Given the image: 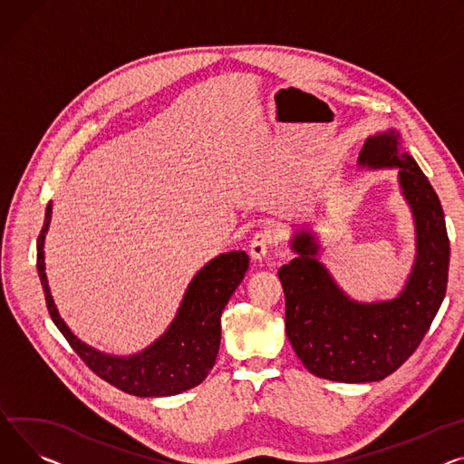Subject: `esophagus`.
Segmentation results:
<instances>
[{"instance_id":"1","label":"esophagus","mask_w":464,"mask_h":464,"mask_svg":"<svg viewBox=\"0 0 464 464\" xmlns=\"http://www.w3.org/2000/svg\"><path fill=\"white\" fill-rule=\"evenodd\" d=\"M274 240H276V235H274L272 229L265 227V229L257 231L252 238V244H250L252 257L256 261H263L268 256V250H270V246L274 244Z\"/></svg>"}]
</instances>
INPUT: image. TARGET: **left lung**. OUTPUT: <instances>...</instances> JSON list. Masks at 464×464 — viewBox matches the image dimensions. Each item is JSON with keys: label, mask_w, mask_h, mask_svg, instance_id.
Here are the masks:
<instances>
[{"label": "left lung", "mask_w": 464, "mask_h": 464, "mask_svg": "<svg viewBox=\"0 0 464 464\" xmlns=\"http://www.w3.org/2000/svg\"><path fill=\"white\" fill-rule=\"evenodd\" d=\"M358 169H397L401 198L414 224V261L393 298L358 300L319 261V237L307 226L289 240L296 254L277 270L285 293V332L315 377L362 384L392 375L418 349L446 295L450 240L437 192L390 127L369 136Z\"/></svg>", "instance_id": "1"}]
</instances>
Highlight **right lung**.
I'll return each mask as SVG.
<instances>
[{
	"mask_svg": "<svg viewBox=\"0 0 464 464\" xmlns=\"http://www.w3.org/2000/svg\"><path fill=\"white\" fill-rule=\"evenodd\" d=\"M52 222V201L37 240V270L50 317L76 354L92 373L111 386L136 397H168L201 384L218 356L222 312L244 280L250 257L242 250L216 256L190 280L175 317L145 349L132 354H108L85 342L69 328L53 302L44 263V242Z\"/></svg>",
	"mask_w": 464,
	"mask_h": 464,
	"instance_id": "1",
	"label": "right lung"
}]
</instances>
